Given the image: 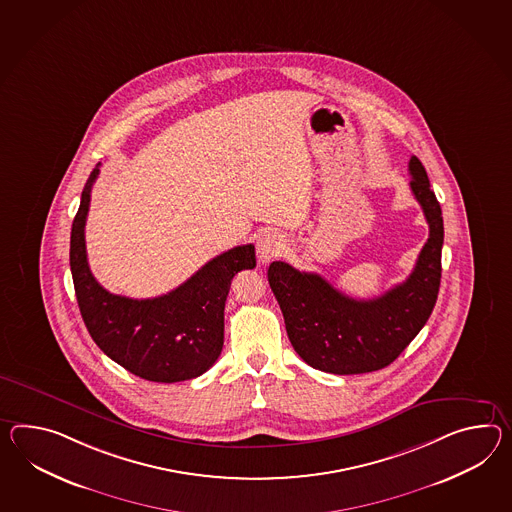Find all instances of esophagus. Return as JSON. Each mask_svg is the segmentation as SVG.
Returning a JSON list of instances; mask_svg holds the SVG:
<instances>
[{
  "label": "esophagus",
  "instance_id": "esophagus-1",
  "mask_svg": "<svg viewBox=\"0 0 512 512\" xmlns=\"http://www.w3.org/2000/svg\"><path fill=\"white\" fill-rule=\"evenodd\" d=\"M285 248H287L285 238H283V235L275 233V231H266L257 240V255H259V261L262 264H268V262L277 259L285 251Z\"/></svg>",
  "mask_w": 512,
  "mask_h": 512
}]
</instances>
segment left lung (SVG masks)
<instances>
[{
    "mask_svg": "<svg viewBox=\"0 0 512 512\" xmlns=\"http://www.w3.org/2000/svg\"><path fill=\"white\" fill-rule=\"evenodd\" d=\"M411 190L424 209L429 238L412 274L374 300H355L322 275L300 272L283 261L268 268L292 348L327 374L375 372L396 361L429 320L440 288L444 222L424 164L411 157Z\"/></svg>",
    "mask_w": 512,
    "mask_h": 512,
    "instance_id": "left-lung-1",
    "label": "left lung"
}]
</instances>
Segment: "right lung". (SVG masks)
<instances>
[{"label": "right lung", "mask_w": 512, "mask_h": 512, "mask_svg": "<svg viewBox=\"0 0 512 512\" xmlns=\"http://www.w3.org/2000/svg\"><path fill=\"white\" fill-rule=\"evenodd\" d=\"M92 170L81 194L70 237V270L77 305L98 348L127 372L155 383L205 374L222 353L224 309L231 279L255 268V246H237L201 266L183 285L151 300L116 296L90 272L85 246Z\"/></svg>", "instance_id": "right-lung-1"}]
</instances>
